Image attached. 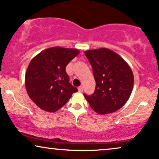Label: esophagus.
<instances>
[{
    "mask_svg": "<svg viewBox=\"0 0 159 159\" xmlns=\"http://www.w3.org/2000/svg\"><path fill=\"white\" fill-rule=\"evenodd\" d=\"M78 91H79V92H83V90H84V89H83V86H79V87L78 88Z\"/></svg>",
    "mask_w": 159,
    "mask_h": 159,
    "instance_id": "34e87169",
    "label": "esophagus"
}]
</instances>
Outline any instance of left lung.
Masks as SVG:
<instances>
[{"label":"left lung","instance_id":"obj_1","mask_svg":"<svg viewBox=\"0 0 159 159\" xmlns=\"http://www.w3.org/2000/svg\"><path fill=\"white\" fill-rule=\"evenodd\" d=\"M91 64L96 82L92 95L84 94L96 113H113L129 99L134 87V74L127 62L108 48L84 52Z\"/></svg>","mask_w":159,"mask_h":159}]
</instances>
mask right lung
I'll use <instances>...</instances> for the list:
<instances>
[{"label": "right lung", "mask_w": 159, "mask_h": 159, "mask_svg": "<svg viewBox=\"0 0 159 159\" xmlns=\"http://www.w3.org/2000/svg\"><path fill=\"white\" fill-rule=\"evenodd\" d=\"M78 53L74 48L53 47L32 59L26 70L25 85L29 98L38 107L55 112L78 92L70 84L65 67Z\"/></svg>", "instance_id": "obj_1"}]
</instances>
